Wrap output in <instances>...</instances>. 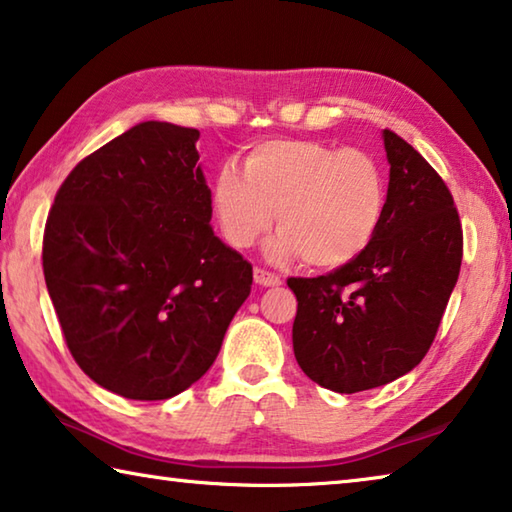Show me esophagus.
<instances>
[{
    "label": "esophagus",
    "instance_id": "34e87169",
    "mask_svg": "<svg viewBox=\"0 0 512 512\" xmlns=\"http://www.w3.org/2000/svg\"><path fill=\"white\" fill-rule=\"evenodd\" d=\"M255 282L259 287H280L282 280L271 271H264V268H255Z\"/></svg>",
    "mask_w": 512,
    "mask_h": 512
}]
</instances>
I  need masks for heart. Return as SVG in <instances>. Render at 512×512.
Masks as SVG:
<instances>
[{"label": "heart", "mask_w": 512, "mask_h": 512, "mask_svg": "<svg viewBox=\"0 0 512 512\" xmlns=\"http://www.w3.org/2000/svg\"><path fill=\"white\" fill-rule=\"evenodd\" d=\"M212 210L232 248H253L273 228L268 257L302 255L314 268H336L370 244L386 201L379 162L361 149L277 137L250 146L244 173L223 164L210 189Z\"/></svg>", "instance_id": "heart-1"}]
</instances>
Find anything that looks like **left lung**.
I'll return each mask as SVG.
<instances>
[{"label":"left lung","instance_id":"left-lung-1","mask_svg":"<svg viewBox=\"0 0 512 512\" xmlns=\"http://www.w3.org/2000/svg\"><path fill=\"white\" fill-rule=\"evenodd\" d=\"M381 137L391 178L370 244L332 273L287 282L298 298V366L334 393L384 386L418 366L461 271V219L443 178L400 135Z\"/></svg>","mask_w":512,"mask_h":512}]
</instances>
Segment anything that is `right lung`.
<instances>
[{"label": "right lung", "mask_w": 512, "mask_h": 512, "mask_svg": "<svg viewBox=\"0 0 512 512\" xmlns=\"http://www.w3.org/2000/svg\"><path fill=\"white\" fill-rule=\"evenodd\" d=\"M198 135L142 121L76 164L47 216L42 271L67 348L128 400L201 379L250 296L253 266L210 225Z\"/></svg>", "instance_id": "add662e5"}]
</instances>
